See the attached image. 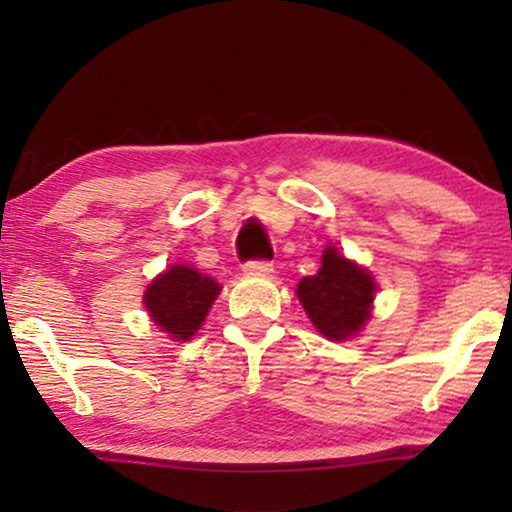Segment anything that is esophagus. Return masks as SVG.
I'll return each mask as SVG.
<instances>
[{"mask_svg": "<svg viewBox=\"0 0 512 512\" xmlns=\"http://www.w3.org/2000/svg\"><path fill=\"white\" fill-rule=\"evenodd\" d=\"M244 272H249V275H272V263L270 261H247L244 263Z\"/></svg>", "mask_w": 512, "mask_h": 512, "instance_id": "34e87169", "label": "esophagus"}]
</instances>
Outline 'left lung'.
<instances>
[{
    "mask_svg": "<svg viewBox=\"0 0 512 512\" xmlns=\"http://www.w3.org/2000/svg\"><path fill=\"white\" fill-rule=\"evenodd\" d=\"M296 293L314 328L324 338L340 342L354 338L366 326L377 284L366 268L328 244L319 272L300 279Z\"/></svg>",
    "mask_w": 512,
    "mask_h": 512,
    "instance_id": "left-lung-1",
    "label": "left lung"
}]
</instances>
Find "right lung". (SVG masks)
<instances>
[{
    "label": "right lung",
    "instance_id": "add662e5",
    "mask_svg": "<svg viewBox=\"0 0 512 512\" xmlns=\"http://www.w3.org/2000/svg\"><path fill=\"white\" fill-rule=\"evenodd\" d=\"M221 286L191 265H170L146 286L144 307L172 340H191L214 305Z\"/></svg>",
    "mask_w": 512,
    "mask_h": 512
}]
</instances>
